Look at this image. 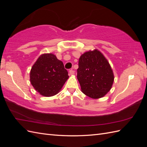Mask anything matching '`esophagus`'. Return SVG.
Returning a JSON list of instances; mask_svg holds the SVG:
<instances>
[{"label": "esophagus", "instance_id": "esophagus-1", "mask_svg": "<svg viewBox=\"0 0 147 147\" xmlns=\"http://www.w3.org/2000/svg\"><path fill=\"white\" fill-rule=\"evenodd\" d=\"M69 74H70V75H74V74H75V71L73 70L72 69V70H69Z\"/></svg>", "mask_w": 147, "mask_h": 147}]
</instances>
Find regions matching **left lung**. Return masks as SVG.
<instances>
[{
	"instance_id": "1",
	"label": "left lung",
	"mask_w": 147,
	"mask_h": 147,
	"mask_svg": "<svg viewBox=\"0 0 147 147\" xmlns=\"http://www.w3.org/2000/svg\"><path fill=\"white\" fill-rule=\"evenodd\" d=\"M77 79L84 94L96 99L110 91L114 82V74L106 57L95 49L84 53L80 57Z\"/></svg>"
}]
</instances>
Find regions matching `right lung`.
I'll return each instance as SVG.
<instances>
[{
    "label": "right lung",
    "instance_id": "1",
    "mask_svg": "<svg viewBox=\"0 0 147 147\" xmlns=\"http://www.w3.org/2000/svg\"><path fill=\"white\" fill-rule=\"evenodd\" d=\"M63 63L53 53L40 56L30 72V81L34 88L45 97L58 93L69 78Z\"/></svg>",
    "mask_w": 147,
    "mask_h": 147
}]
</instances>
